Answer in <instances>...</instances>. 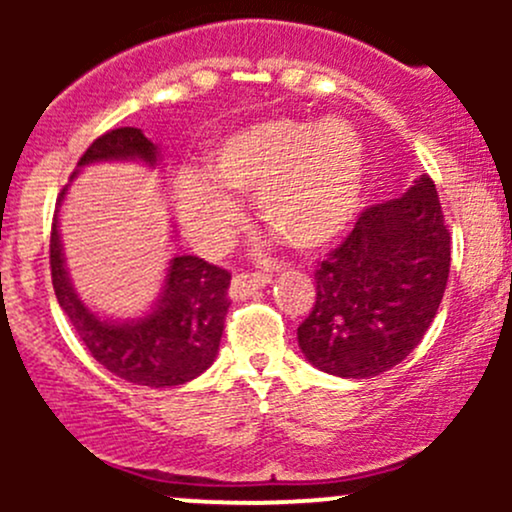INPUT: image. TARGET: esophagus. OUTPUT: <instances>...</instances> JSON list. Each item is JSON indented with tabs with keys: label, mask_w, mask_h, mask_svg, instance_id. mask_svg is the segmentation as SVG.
<instances>
[{
	"label": "esophagus",
	"mask_w": 512,
	"mask_h": 512,
	"mask_svg": "<svg viewBox=\"0 0 512 512\" xmlns=\"http://www.w3.org/2000/svg\"><path fill=\"white\" fill-rule=\"evenodd\" d=\"M269 281H272V276H269V274L243 272V274L233 276L231 293H233V298H243V296H248V293H252L255 289H260V286H267Z\"/></svg>",
	"instance_id": "34e87169"
}]
</instances>
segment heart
Returning a JSON list of instances; mask_svg holds the SVG:
<instances>
[{"label":"heart","instance_id":"heart-1","mask_svg":"<svg viewBox=\"0 0 512 512\" xmlns=\"http://www.w3.org/2000/svg\"><path fill=\"white\" fill-rule=\"evenodd\" d=\"M368 156L346 120L267 117L223 137L202 175L175 182L180 221L202 250H221L236 233L240 207L228 192L252 195L269 231L313 252L337 240L361 207Z\"/></svg>","mask_w":512,"mask_h":512}]
</instances>
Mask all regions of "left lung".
Listing matches in <instances>:
<instances>
[{
	"label": "left lung",
	"mask_w": 512,
	"mask_h": 512,
	"mask_svg": "<svg viewBox=\"0 0 512 512\" xmlns=\"http://www.w3.org/2000/svg\"><path fill=\"white\" fill-rule=\"evenodd\" d=\"M448 274V223L436 185L421 175L402 197L363 209L344 243L317 262L301 351L339 378L395 368L431 327Z\"/></svg>",
	"instance_id": "obj_1"
}]
</instances>
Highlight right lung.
<instances>
[{"label": "right lung", "instance_id": "1", "mask_svg": "<svg viewBox=\"0 0 512 512\" xmlns=\"http://www.w3.org/2000/svg\"><path fill=\"white\" fill-rule=\"evenodd\" d=\"M132 158L156 166L158 146L137 127L110 129L84 151L74 175L88 163ZM64 195L67 187L57 197V211ZM57 211L50 233L52 289L91 356L117 378L134 385L173 387L202 375L219 354L223 322L231 305V274L202 257L178 255L170 260L166 286L149 315L132 322L103 320L72 289L62 257Z\"/></svg>", "mask_w": 512, "mask_h": 512}]
</instances>
